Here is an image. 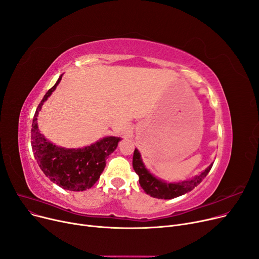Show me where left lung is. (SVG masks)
I'll return each mask as SVG.
<instances>
[{
  "mask_svg": "<svg viewBox=\"0 0 259 259\" xmlns=\"http://www.w3.org/2000/svg\"><path fill=\"white\" fill-rule=\"evenodd\" d=\"M213 162L205 170L201 171L198 175H195L192 179L182 181V182H172V183L158 179L149 171L145 166L144 161L142 159V155L137 148H135L134 153H133L132 166L135 173L139 175V183L142 189L148 195L158 199H172L190 192L197 185H199L202 182V180L206 178L207 174L210 172L213 166Z\"/></svg>",
  "mask_w": 259,
  "mask_h": 259,
  "instance_id": "8db88e82",
  "label": "left lung"
}]
</instances>
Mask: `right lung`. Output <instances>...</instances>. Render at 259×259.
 <instances>
[{
    "label": "right lung",
    "mask_w": 259,
    "mask_h": 259,
    "mask_svg": "<svg viewBox=\"0 0 259 259\" xmlns=\"http://www.w3.org/2000/svg\"><path fill=\"white\" fill-rule=\"evenodd\" d=\"M62 76L63 74L47 91L35 110L31 128L32 151L40 170L52 183L69 191H85L99 181L105 169L106 159L115 150L121 139L105 137L90 146L65 148L51 143L40 133L37 125L38 113L57 89Z\"/></svg>",
    "instance_id": "1"
}]
</instances>
